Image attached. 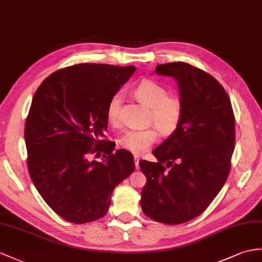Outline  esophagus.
I'll list each match as a JSON object with an SVG mask.
<instances>
[{"label": "esophagus", "instance_id": "1", "mask_svg": "<svg viewBox=\"0 0 262 262\" xmlns=\"http://www.w3.org/2000/svg\"><path fill=\"white\" fill-rule=\"evenodd\" d=\"M139 162H140V159H139V156H135V163H136V169L139 170L140 167H139Z\"/></svg>", "mask_w": 262, "mask_h": 262}]
</instances>
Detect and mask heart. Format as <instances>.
Instances as JSON below:
<instances>
[{"label":"heart","instance_id":"obj_1","mask_svg":"<svg viewBox=\"0 0 262 262\" xmlns=\"http://www.w3.org/2000/svg\"><path fill=\"white\" fill-rule=\"evenodd\" d=\"M136 98L150 107L149 119L163 136L173 133L182 118V103L176 97H169L168 90L159 83L150 80L140 82L135 89ZM121 94L111 98L106 109V119L111 124L119 122ZM158 132L155 127L126 130L119 139L120 145L125 150L141 155L156 142Z\"/></svg>","mask_w":262,"mask_h":262}]
</instances>
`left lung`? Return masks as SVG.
<instances>
[{
    "label": "left lung",
    "mask_w": 262,
    "mask_h": 262,
    "mask_svg": "<svg viewBox=\"0 0 262 262\" xmlns=\"http://www.w3.org/2000/svg\"><path fill=\"white\" fill-rule=\"evenodd\" d=\"M153 73L176 80L182 118L177 130L152 151L158 162H139L146 178L140 201L150 219L180 225L205 211L227 180L234 116L225 89L202 70L173 62L159 64Z\"/></svg>",
    "instance_id": "left-lung-1"
}]
</instances>
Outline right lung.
<instances>
[{"label": "right lung", "instance_id": "1", "mask_svg": "<svg viewBox=\"0 0 262 262\" xmlns=\"http://www.w3.org/2000/svg\"><path fill=\"white\" fill-rule=\"evenodd\" d=\"M136 70L81 63L48 76L32 100L24 130L31 179L69 222L105 215L114 188L136 169L132 153H113L116 143L104 140L107 104ZM101 151V163L88 160Z\"/></svg>", "mask_w": 262, "mask_h": 262}]
</instances>
